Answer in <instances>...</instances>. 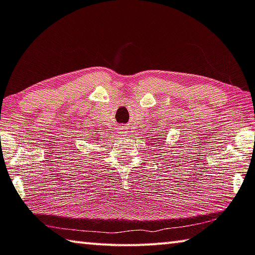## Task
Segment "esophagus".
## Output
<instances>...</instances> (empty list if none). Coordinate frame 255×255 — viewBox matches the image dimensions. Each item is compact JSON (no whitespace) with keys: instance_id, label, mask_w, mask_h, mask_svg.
<instances>
[{"instance_id":"1","label":"esophagus","mask_w":255,"mask_h":255,"mask_svg":"<svg viewBox=\"0 0 255 255\" xmlns=\"http://www.w3.org/2000/svg\"><path fill=\"white\" fill-rule=\"evenodd\" d=\"M122 133H123V136H127L128 133H129L128 128H127V127H123V128H122Z\"/></svg>"}]
</instances>
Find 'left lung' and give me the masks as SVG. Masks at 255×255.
<instances>
[{
	"mask_svg": "<svg viewBox=\"0 0 255 255\" xmlns=\"http://www.w3.org/2000/svg\"><path fill=\"white\" fill-rule=\"evenodd\" d=\"M159 138H161V137H158V138H156V141H160V140H158Z\"/></svg>",
	"mask_w": 255,
	"mask_h": 255,
	"instance_id": "8db88e82",
	"label": "left lung"
}]
</instances>
